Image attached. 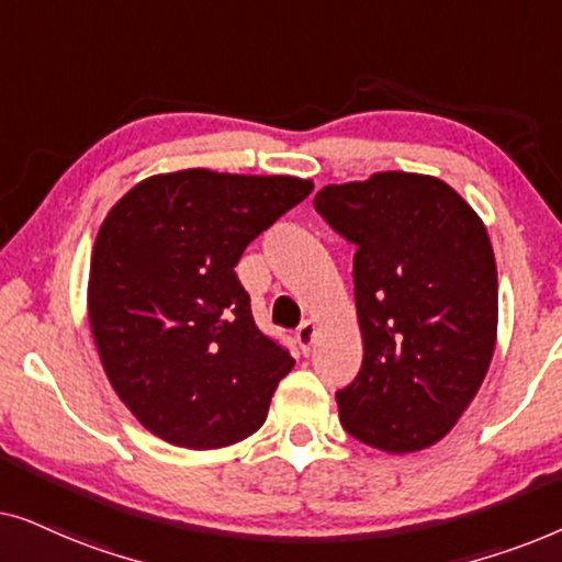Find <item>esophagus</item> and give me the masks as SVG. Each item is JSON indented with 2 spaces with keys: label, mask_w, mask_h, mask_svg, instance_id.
I'll use <instances>...</instances> for the list:
<instances>
[{
  "label": "esophagus",
  "mask_w": 562,
  "mask_h": 562,
  "mask_svg": "<svg viewBox=\"0 0 562 562\" xmlns=\"http://www.w3.org/2000/svg\"><path fill=\"white\" fill-rule=\"evenodd\" d=\"M314 340H317V325H314L312 319H306L304 325L296 329V342H299V348H302L304 356H310L312 352Z\"/></svg>",
  "instance_id": "obj_1"
}]
</instances>
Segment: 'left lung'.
<instances>
[{
    "label": "left lung",
    "mask_w": 562,
    "mask_h": 562,
    "mask_svg": "<svg viewBox=\"0 0 562 562\" xmlns=\"http://www.w3.org/2000/svg\"><path fill=\"white\" fill-rule=\"evenodd\" d=\"M314 206L358 248L363 366L337 391L342 427L394 456L432 448L479 394L496 350L498 279L486 225L427 173L329 183Z\"/></svg>",
    "instance_id": "obj_1"
}]
</instances>
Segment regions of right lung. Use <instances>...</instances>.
<instances>
[{
	"mask_svg": "<svg viewBox=\"0 0 562 562\" xmlns=\"http://www.w3.org/2000/svg\"><path fill=\"white\" fill-rule=\"evenodd\" d=\"M312 189L296 176L183 168L148 176L106 212L89 327L114 394L148 432L217 450L263 425L294 358L256 327L235 266Z\"/></svg>",
	"mask_w": 562,
	"mask_h": 562,
	"instance_id": "right-lung-1",
	"label": "right lung"
}]
</instances>
